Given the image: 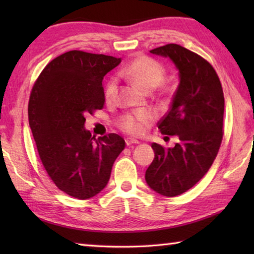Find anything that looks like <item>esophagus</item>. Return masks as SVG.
Returning <instances> with one entry per match:
<instances>
[{"mask_svg":"<svg viewBox=\"0 0 254 254\" xmlns=\"http://www.w3.org/2000/svg\"><path fill=\"white\" fill-rule=\"evenodd\" d=\"M127 145H131V144H137L139 143V140H135V139H131V137H127L126 140Z\"/></svg>","mask_w":254,"mask_h":254,"instance_id":"1","label":"esophagus"}]
</instances>
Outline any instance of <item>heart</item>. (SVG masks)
I'll use <instances>...</instances> for the list:
<instances>
[{
  "instance_id": "obj_1",
  "label": "heart",
  "mask_w": 254,
  "mask_h": 254,
  "mask_svg": "<svg viewBox=\"0 0 254 254\" xmlns=\"http://www.w3.org/2000/svg\"><path fill=\"white\" fill-rule=\"evenodd\" d=\"M123 75L140 86L144 91H151L160 85L166 76V69L160 63L152 58L140 56L133 59L123 70ZM117 80L114 78L107 81L104 89L106 101H112L117 95ZM153 121V114L149 110L127 112L117 120V126L127 134L141 135L145 127Z\"/></svg>"
}]
</instances>
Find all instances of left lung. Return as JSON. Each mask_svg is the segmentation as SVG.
Returning <instances> with one entry per match:
<instances>
[{"label": "left lung", "mask_w": 254, "mask_h": 254, "mask_svg": "<svg viewBox=\"0 0 254 254\" xmlns=\"http://www.w3.org/2000/svg\"><path fill=\"white\" fill-rule=\"evenodd\" d=\"M150 53L169 57L179 70L173 103L158 122L162 134L177 135L179 142L168 149L152 143L154 159L145 182L158 194L175 197L198 183L217 156L224 133V94L216 71L199 55L176 44Z\"/></svg>", "instance_id": "left-lung-1"}]
</instances>
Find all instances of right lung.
<instances>
[{
    "mask_svg": "<svg viewBox=\"0 0 254 254\" xmlns=\"http://www.w3.org/2000/svg\"><path fill=\"white\" fill-rule=\"evenodd\" d=\"M121 58L71 50L47 65L34 81L28 114L47 174L60 190L78 199L97 195L126 148L117 133L85 130V117L104 107L102 81Z\"/></svg>",
    "mask_w": 254,
    "mask_h": 254,
    "instance_id": "add662e5",
    "label": "right lung"
}]
</instances>
